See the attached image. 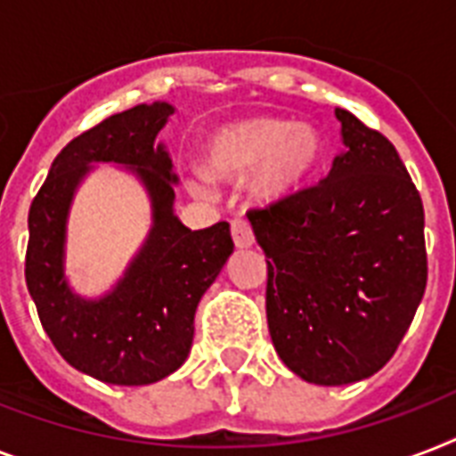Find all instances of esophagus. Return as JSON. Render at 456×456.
I'll list each match as a JSON object with an SVG mask.
<instances>
[{
  "label": "esophagus",
  "mask_w": 456,
  "mask_h": 456,
  "mask_svg": "<svg viewBox=\"0 0 456 456\" xmlns=\"http://www.w3.org/2000/svg\"><path fill=\"white\" fill-rule=\"evenodd\" d=\"M232 236H234V243L239 246V248H248V246L256 243V234H253L250 222L241 220V217L232 220Z\"/></svg>",
  "instance_id": "1"
}]
</instances>
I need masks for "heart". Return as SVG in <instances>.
Here are the masks:
<instances>
[{"label":"heart","instance_id":"b5f03b06","mask_svg":"<svg viewBox=\"0 0 456 456\" xmlns=\"http://www.w3.org/2000/svg\"><path fill=\"white\" fill-rule=\"evenodd\" d=\"M324 153V139L312 125H296L281 118H253L222 127L208 139V167L220 177H246L250 172V191L260 200L291 196L305 184ZM193 191L208 196L210 179L199 175Z\"/></svg>","mask_w":456,"mask_h":456}]
</instances>
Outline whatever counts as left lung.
Segmentation results:
<instances>
[{
  "label": "left lung",
  "mask_w": 456,
  "mask_h": 456,
  "mask_svg": "<svg viewBox=\"0 0 456 456\" xmlns=\"http://www.w3.org/2000/svg\"><path fill=\"white\" fill-rule=\"evenodd\" d=\"M346 153L319 184L248 210L267 257V326L307 383L374 376L424 298V203L395 146L336 109Z\"/></svg>",
  "instance_id": "left-lung-1"
}]
</instances>
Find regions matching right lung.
Listing matches in <instances>:
<instances>
[{
  "mask_svg": "<svg viewBox=\"0 0 456 456\" xmlns=\"http://www.w3.org/2000/svg\"><path fill=\"white\" fill-rule=\"evenodd\" d=\"M170 103H139L82 132L53 158L28 215L25 284L61 357L113 386H149L184 364L193 314L234 250L227 222L191 232L172 213V160L158 132ZM92 162L127 164L152 196L154 227L117 289L103 299L75 297L62 274L69 200Z\"/></svg>",
  "mask_w": 456,
  "mask_h": 456,
  "instance_id": "1",
  "label": "right lung"
}]
</instances>
